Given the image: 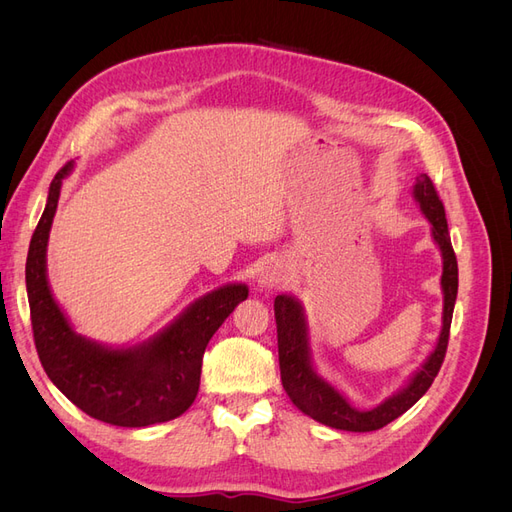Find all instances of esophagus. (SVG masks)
I'll return each instance as SVG.
<instances>
[{
  "instance_id": "esophagus-1",
  "label": "esophagus",
  "mask_w": 512,
  "mask_h": 512,
  "mask_svg": "<svg viewBox=\"0 0 512 512\" xmlns=\"http://www.w3.org/2000/svg\"><path fill=\"white\" fill-rule=\"evenodd\" d=\"M256 280H258V286L265 290L282 288L290 280V269L282 260H271V262H265V265L258 269Z\"/></svg>"
}]
</instances>
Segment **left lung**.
I'll return each mask as SVG.
<instances>
[{
	"label": "left lung",
	"instance_id": "8db88e82",
	"mask_svg": "<svg viewBox=\"0 0 512 512\" xmlns=\"http://www.w3.org/2000/svg\"><path fill=\"white\" fill-rule=\"evenodd\" d=\"M412 196L427 218L431 226V239L438 245L442 256V329L438 335V342L429 352L427 359L421 363V367H416L412 371L406 384L393 395H389L384 401H380L378 406L369 410L356 408L335 384H331L327 378H322L318 374L312 356V344H309V324L301 301L294 299L292 294H277L275 297L273 307L277 322V350H280V371L284 391L288 393L292 404L303 414L327 427L342 431L382 429L384 425H389L395 418L408 412L416 401L427 393L433 378L438 376V371L442 367L448 346V331H451L453 309L457 301V258L453 252L451 235H448L444 205L438 198V192L433 188L431 179L425 173L416 177Z\"/></svg>",
	"mask_w": 512,
	"mask_h": 512
}]
</instances>
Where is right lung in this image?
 <instances>
[{
    "mask_svg": "<svg viewBox=\"0 0 512 512\" xmlns=\"http://www.w3.org/2000/svg\"><path fill=\"white\" fill-rule=\"evenodd\" d=\"M68 162L51 181L42 218L29 243L25 284L34 342L46 376L76 408L117 427L173 421L198 395L203 354L213 333L247 299L245 284H224L190 303L166 327L136 346H106L72 329L53 297L46 247Z\"/></svg>",
    "mask_w": 512,
    "mask_h": 512,
    "instance_id": "add662e5",
    "label": "right lung"
}]
</instances>
